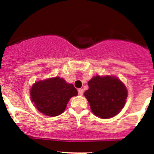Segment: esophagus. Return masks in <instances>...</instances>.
I'll use <instances>...</instances> for the list:
<instances>
[{
  "label": "esophagus",
  "mask_w": 154,
  "mask_h": 154,
  "mask_svg": "<svg viewBox=\"0 0 154 154\" xmlns=\"http://www.w3.org/2000/svg\"><path fill=\"white\" fill-rule=\"evenodd\" d=\"M79 95H83V94H84V89H79Z\"/></svg>",
  "instance_id": "34e87169"
}]
</instances>
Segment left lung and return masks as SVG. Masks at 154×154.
<instances>
[{
  "instance_id": "8db88e82",
  "label": "left lung",
  "mask_w": 154,
  "mask_h": 154,
  "mask_svg": "<svg viewBox=\"0 0 154 154\" xmlns=\"http://www.w3.org/2000/svg\"><path fill=\"white\" fill-rule=\"evenodd\" d=\"M84 96L92 113L101 119H110L120 113L128 91L124 83L114 75H96L88 82Z\"/></svg>"
}]
</instances>
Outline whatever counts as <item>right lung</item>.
Returning a JSON list of instances; mask_svg holds the SVG:
<instances>
[{
    "instance_id": "right-lung-1",
    "label": "right lung",
    "mask_w": 154,
    "mask_h": 154,
    "mask_svg": "<svg viewBox=\"0 0 154 154\" xmlns=\"http://www.w3.org/2000/svg\"><path fill=\"white\" fill-rule=\"evenodd\" d=\"M30 99L38 111L48 116L63 113L70 98L78 91L72 84L59 76L38 81L30 89Z\"/></svg>"
}]
</instances>
